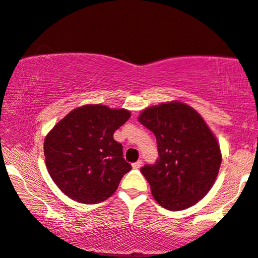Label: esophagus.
<instances>
[{"label": "esophagus", "instance_id": "34e87169", "mask_svg": "<svg viewBox=\"0 0 258 258\" xmlns=\"http://www.w3.org/2000/svg\"><path fill=\"white\" fill-rule=\"evenodd\" d=\"M142 165H143V161H142V159H139V161H137L136 163H133L132 167L135 168V169H139L140 167H142Z\"/></svg>", "mask_w": 258, "mask_h": 258}]
</instances>
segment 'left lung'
<instances>
[{
    "label": "left lung",
    "mask_w": 258,
    "mask_h": 258,
    "mask_svg": "<svg viewBox=\"0 0 258 258\" xmlns=\"http://www.w3.org/2000/svg\"><path fill=\"white\" fill-rule=\"evenodd\" d=\"M139 121L157 142V161L140 168L153 198L170 211L193 206L208 193L219 171L216 137L200 114L181 102L146 108Z\"/></svg>",
    "instance_id": "8db88e82"
}]
</instances>
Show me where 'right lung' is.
I'll return each instance as SVG.
<instances>
[{
  "mask_svg": "<svg viewBox=\"0 0 258 258\" xmlns=\"http://www.w3.org/2000/svg\"><path fill=\"white\" fill-rule=\"evenodd\" d=\"M130 116L126 109L87 105L74 109L52 128L44 142L45 163L65 195L83 204H97L116 190L132 167L113 135Z\"/></svg>",
  "mask_w": 258,
  "mask_h": 258,
  "instance_id": "obj_1",
  "label": "right lung"
}]
</instances>
